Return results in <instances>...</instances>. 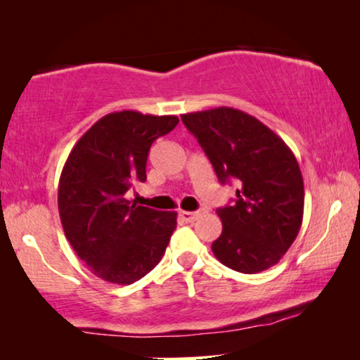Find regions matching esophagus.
Masks as SVG:
<instances>
[{
    "mask_svg": "<svg viewBox=\"0 0 360 360\" xmlns=\"http://www.w3.org/2000/svg\"><path fill=\"white\" fill-rule=\"evenodd\" d=\"M206 213V210H198V211H180L179 216L181 221H185V223H193L200 218V216H203Z\"/></svg>",
    "mask_w": 360,
    "mask_h": 360,
    "instance_id": "obj_1",
    "label": "esophagus"
}]
</instances>
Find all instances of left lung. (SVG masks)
Wrapping results in <instances>:
<instances>
[{"mask_svg":"<svg viewBox=\"0 0 360 360\" xmlns=\"http://www.w3.org/2000/svg\"><path fill=\"white\" fill-rule=\"evenodd\" d=\"M221 184L238 181L233 205L218 208L223 233L214 257L243 274L267 270L283 257L302 228L304 186L290 147L248 112L234 108L181 115Z\"/></svg>","mask_w":360,"mask_h":360,"instance_id":"1","label":"left lung"}]
</instances>
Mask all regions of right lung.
<instances>
[{
    "mask_svg": "<svg viewBox=\"0 0 360 360\" xmlns=\"http://www.w3.org/2000/svg\"><path fill=\"white\" fill-rule=\"evenodd\" d=\"M176 116L110 112L73 147L58 181V214L68 243L96 277L131 285L160 262L176 228L175 211L131 205L146 181L149 149Z\"/></svg>",
    "mask_w": 360,
    "mask_h": 360,
    "instance_id": "right-lung-1",
    "label": "right lung"
}]
</instances>
